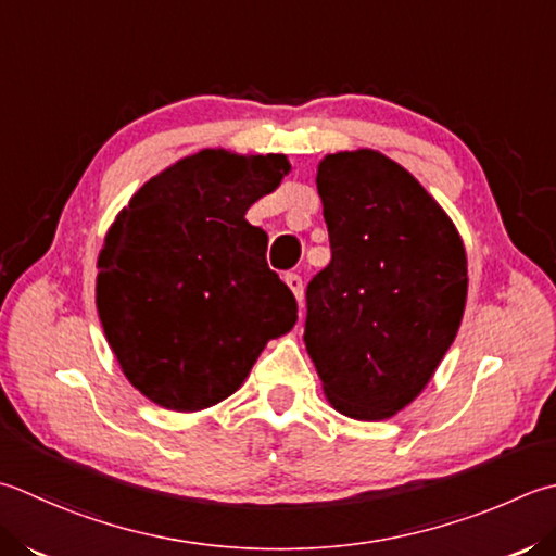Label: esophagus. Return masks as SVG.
Wrapping results in <instances>:
<instances>
[{
    "mask_svg": "<svg viewBox=\"0 0 556 556\" xmlns=\"http://www.w3.org/2000/svg\"><path fill=\"white\" fill-rule=\"evenodd\" d=\"M285 281H287V287L291 289L293 296H296L299 306L303 308V279L299 275H293V271H289V275H285Z\"/></svg>",
    "mask_w": 556,
    "mask_h": 556,
    "instance_id": "esophagus-1",
    "label": "esophagus"
}]
</instances>
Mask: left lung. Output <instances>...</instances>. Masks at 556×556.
I'll use <instances>...</instances> for the list:
<instances>
[{
	"instance_id": "8db88e82",
	"label": "left lung",
	"mask_w": 556,
	"mask_h": 556,
	"mask_svg": "<svg viewBox=\"0 0 556 556\" xmlns=\"http://www.w3.org/2000/svg\"><path fill=\"white\" fill-rule=\"evenodd\" d=\"M315 185L332 260L308 285L303 342L340 415L390 419L421 395L458 334L463 238L427 188L376 149L328 154Z\"/></svg>"
}]
</instances>
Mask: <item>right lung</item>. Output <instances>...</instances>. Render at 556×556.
Returning a JSON list of instances; mask_svg holds the SVG:
<instances>
[{
  "instance_id": "obj_1",
  "label": "right lung",
  "mask_w": 556,
  "mask_h": 556,
  "mask_svg": "<svg viewBox=\"0 0 556 556\" xmlns=\"http://www.w3.org/2000/svg\"><path fill=\"white\" fill-rule=\"evenodd\" d=\"M285 154L202 149L149 178L98 253L96 308L125 378L159 407L200 412L233 395L296 299L265 263L245 214L289 176Z\"/></svg>"
}]
</instances>
